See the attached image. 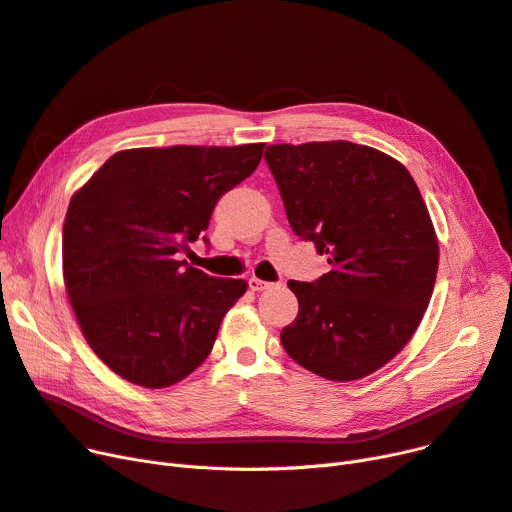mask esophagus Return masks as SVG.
Masks as SVG:
<instances>
[{
  "instance_id": "1",
  "label": "esophagus",
  "mask_w": 512,
  "mask_h": 512,
  "mask_svg": "<svg viewBox=\"0 0 512 512\" xmlns=\"http://www.w3.org/2000/svg\"><path fill=\"white\" fill-rule=\"evenodd\" d=\"M248 285H250V290H252V292H262V290L271 288V283H269V281H262V279H258V277H250Z\"/></svg>"
}]
</instances>
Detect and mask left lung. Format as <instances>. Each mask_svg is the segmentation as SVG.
Segmentation results:
<instances>
[{
    "label": "left lung",
    "mask_w": 512,
    "mask_h": 512,
    "mask_svg": "<svg viewBox=\"0 0 512 512\" xmlns=\"http://www.w3.org/2000/svg\"><path fill=\"white\" fill-rule=\"evenodd\" d=\"M292 231L332 271L288 281L298 317L281 344L336 382L374 374L410 342L431 302L439 241L403 163L349 140L271 145L264 153Z\"/></svg>",
    "instance_id": "left-lung-1"
}]
</instances>
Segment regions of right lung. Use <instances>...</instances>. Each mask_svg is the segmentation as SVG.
<instances>
[{"label": "right lung", "mask_w": 512, "mask_h": 512, "mask_svg": "<svg viewBox=\"0 0 512 512\" xmlns=\"http://www.w3.org/2000/svg\"><path fill=\"white\" fill-rule=\"evenodd\" d=\"M262 149L254 142L119 151L71 197L67 296L81 334L117 376L166 388L208 359L248 283L210 277L182 254L208 229L216 201L258 168Z\"/></svg>", "instance_id": "add662e5"}]
</instances>
